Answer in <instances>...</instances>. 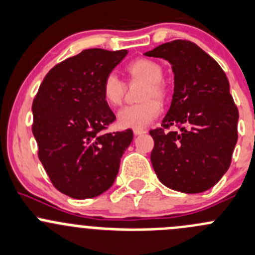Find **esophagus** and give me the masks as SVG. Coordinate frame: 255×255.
<instances>
[{
	"label": "esophagus",
	"instance_id": "34e87169",
	"mask_svg": "<svg viewBox=\"0 0 255 255\" xmlns=\"http://www.w3.org/2000/svg\"><path fill=\"white\" fill-rule=\"evenodd\" d=\"M147 131L146 130H142V128H133V133H135L136 136L137 135H143V133H146Z\"/></svg>",
	"mask_w": 255,
	"mask_h": 255
}]
</instances>
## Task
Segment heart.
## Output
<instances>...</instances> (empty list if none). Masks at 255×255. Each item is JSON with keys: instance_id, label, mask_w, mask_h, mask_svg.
<instances>
[{"instance_id": "heart-1", "label": "heart", "mask_w": 255, "mask_h": 255, "mask_svg": "<svg viewBox=\"0 0 255 255\" xmlns=\"http://www.w3.org/2000/svg\"><path fill=\"white\" fill-rule=\"evenodd\" d=\"M127 73L132 80L145 82L140 104L128 105L123 108L118 114V125L123 128H147L161 113L158 100L165 97V88L162 85L163 70L160 64L150 59H136L128 63ZM103 98L110 107H119L125 94V84L115 73H109L102 84Z\"/></svg>"}]
</instances>
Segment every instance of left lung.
Here are the masks:
<instances>
[{
    "instance_id": "8db88e82",
    "label": "left lung",
    "mask_w": 255,
    "mask_h": 255,
    "mask_svg": "<svg viewBox=\"0 0 255 255\" xmlns=\"http://www.w3.org/2000/svg\"><path fill=\"white\" fill-rule=\"evenodd\" d=\"M172 65L171 107L155 141L151 162L157 178L183 193L210 190L228 171L238 140V109L218 63L190 41H172L145 53ZM177 126V131H170Z\"/></svg>"
}]
</instances>
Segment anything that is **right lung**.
<instances>
[{"label":"right lung","instance_id":"obj_1","mask_svg":"<svg viewBox=\"0 0 255 255\" xmlns=\"http://www.w3.org/2000/svg\"><path fill=\"white\" fill-rule=\"evenodd\" d=\"M127 49H85L53 67L33 100L32 131L53 186L77 200L109 190L133 133L102 131L117 118L103 98L105 77Z\"/></svg>","mask_w":255,"mask_h":255}]
</instances>
